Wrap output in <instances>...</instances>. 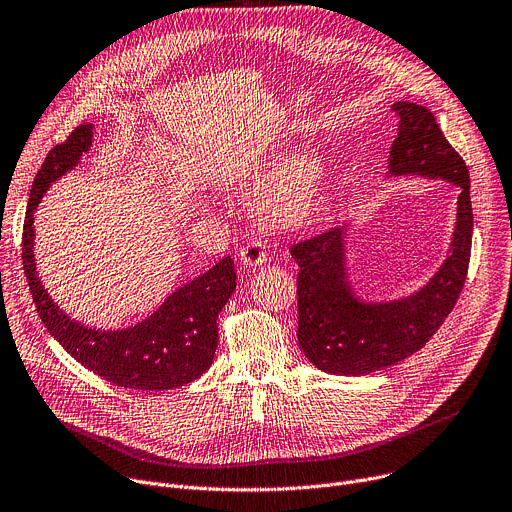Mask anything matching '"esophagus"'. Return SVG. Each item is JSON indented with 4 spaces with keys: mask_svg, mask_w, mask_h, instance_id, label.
<instances>
[{
    "mask_svg": "<svg viewBox=\"0 0 512 512\" xmlns=\"http://www.w3.org/2000/svg\"><path fill=\"white\" fill-rule=\"evenodd\" d=\"M238 259H241V265L245 269H257L259 265H263L267 261V253H265V245L261 241H249L241 253H238Z\"/></svg>",
    "mask_w": 512,
    "mask_h": 512,
    "instance_id": "34e87169",
    "label": "esophagus"
}]
</instances>
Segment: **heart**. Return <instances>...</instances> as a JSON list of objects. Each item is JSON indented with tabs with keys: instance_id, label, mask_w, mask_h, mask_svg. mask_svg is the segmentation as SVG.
<instances>
[{
	"instance_id": "b5f03b06",
	"label": "heart",
	"mask_w": 512,
	"mask_h": 512,
	"mask_svg": "<svg viewBox=\"0 0 512 512\" xmlns=\"http://www.w3.org/2000/svg\"><path fill=\"white\" fill-rule=\"evenodd\" d=\"M294 146L292 140H282L255 164L236 170L230 175L234 187H257L255 212L269 228H296L309 218L323 201L329 183V156L319 146H302L290 152L267 180V170Z\"/></svg>"
}]
</instances>
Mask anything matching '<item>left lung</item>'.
<instances>
[{"label": "left lung", "instance_id": "left-lung-1", "mask_svg": "<svg viewBox=\"0 0 512 512\" xmlns=\"http://www.w3.org/2000/svg\"><path fill=\"white\" fill-rule=\"evenodd\" d=\"M397 135L387 158V179L424 177L455 185L457 214L447 257L418 290L368 300L352 282L348 241L352 224L292 247L298 263V344L313 366L337 377H362L422 350L445 323L465 284L473 214L469 173L445 140L434 115L416 102L397 100Z\"/></svg>", "mask_w": 512, "mask_h": 512}]
</instances>
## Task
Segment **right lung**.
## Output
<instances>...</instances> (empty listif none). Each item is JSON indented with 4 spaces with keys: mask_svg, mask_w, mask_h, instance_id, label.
<instances>
[{
    "mask_svg": "<svg viewBox=\"0 0 512 512\" xmlns=\"http://www.w3.org/2000/svg\"><path fill=\"white\" fill-rule=\"evenodd\" d=\"M94 125L74 129L65 144L55 146L34 177L24 234L22 263L37 313L55 342L84 368L117 387L133 391H166L193 383L212 366L218 346V313L236 288L230 257L206 274L170 292L154 313L121 329H100L72 319L43 286L34 259V212L53 183L90 152Z\"/></svg>",
    "mask_w": 512,
    "mask_h": 512,
    "instance_id": "obj_1",
    "label": "right lung"
}]
</instances>
